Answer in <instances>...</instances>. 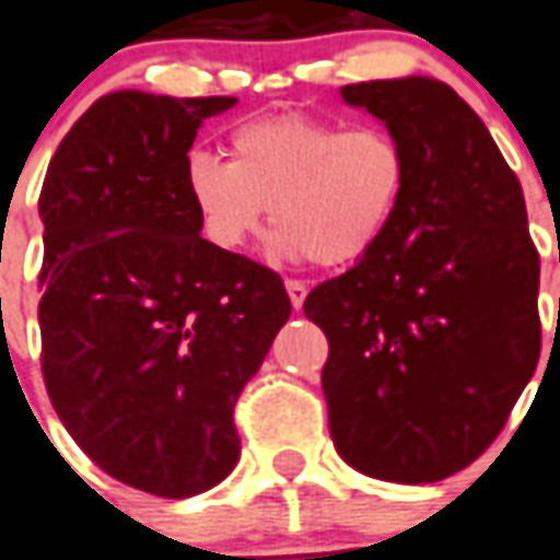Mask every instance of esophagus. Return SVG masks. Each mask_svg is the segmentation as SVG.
<instances>
[{
	"label": "esophagus",
	"mask_w": 560,
	"mask_h": 560,
	"mask_svg": "<svg viewBox=\"0 0 560 560\" xmlns=\"http://www.w3.org/2000/svg\"><path fill=\"white\" fill-rule=\"evenodd\" d=\"M287 292H289V301H292V307L299 311L304 299H307V283L304 280H287Z\"/></svg>",
	"instance_id": "obj_1"
}]
</instances>
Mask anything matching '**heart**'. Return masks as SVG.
<instances>
[{"label":"heart","instance_id":"obj_1","mask_svg":"<svg viewBox=\"0 0 560 560\" xmlns=\"http://www.w3.org/2000/svg\"><path fill=\"white\" fill-rule=\"evenodd\" d=\"M410 184V156L383 126L273 114L229 132V162L205 150L186 160V192L201 235L241 249L271 208L277 247L343 268L371 256L388 235Z\"/></svg>","mask_w":560,"mask_h":560}]
</instances>
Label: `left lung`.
I'll return each mask as SVG.
<instances>
[{
    "instance_id": "left-lung-1",
    "label": "left lung",
    "mask_w": 560,
    "mask_h": 560,
    "mask_svg": "<svg viewBox=\"0 0 560 560\" xmlns=\"http://www.w3.org/2000/svg\"><path fill=\"white\" fill-rule=\"evenodd\" d=\"M410 156L388 235L304 301L328 337L323 392L340 458L438 482L501 434L540 362V253L522 184L486 122L434 78L340 90Z\"/></svg>"
}]
</instances>
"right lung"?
I'll return each mask as SVG.
<instances>
[{"instance_id": "1", "label": "right lung", "mask_w": 560, "mask_h": 560, "mask_svg": "<svg viewBox=\"0 0 560 560\" xmlns=\"http://www.w3.org/2000/svg\"><path fill=\"white\" fill-rule=\"evenodd\" d=\"M232 105L102 96L62 138L38 196L50 404L108 477L160 498L229 477L235 404L292 313L280 273L198 235L186 153L201 120Z\"/></svg>"}]
</instances>
